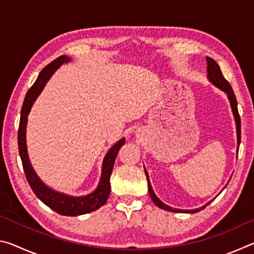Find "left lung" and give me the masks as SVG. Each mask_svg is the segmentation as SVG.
<instances>
[{
	"instance_id": "8db88e82",
	"label": "left lung",
	"mask_w": 254,
	"mask_h": 254,
	"mask_svg": "<svg viewBox=\"0 0 254 254\" xmlns=\"http://www.w3.org/2000/svg\"><path fill=\"white\" fill-rule=\"evenodd\" d=\"M206 62H207V76L210 83H212L214 86H216L220 89H222L223 92H225L227 94V97H229L230 103H231V107H232V112H233L234 119H235V123H236V133H238V145H240V141H241V119H240V114L238 111V102H236V97L234 95L233 89H232V86L230 85L229 81H227L224 76H223L222 71L220 69V66L217 65L216 62L212 58H206ZM145 176H147V180H148V189H149V195L151 197V199L154 204H156L158 207H160L165 210H169V212H175V213H197L199 212L200 209H203L205 206H207L210 201H208L207 204L200 208H196V209H191V210H183V209H177V208H173L170 206L166 205L165 203L158 198L156 194L153 192V189L151 187V184H150V179H149V175L147 173V170L144 169Z\"/></svg>"
}]
</instances>
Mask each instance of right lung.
I'll return each instance as SVG.
<instances>
[{
	"label": "right lung",
	"mask_w": 254,
	"mask_h": 254,
	"mask_svg": "<svg viewBox=\"0 0 254 254\" xmlns=\"http://www.w3.org/2000/svg\"><path fill=\"white\" fill-rule=\"evenodd\" d=\"M69 60L70 58L66 57V56H60V57L56 58L54 62L48 64V65L42 69L39 76H38L37 80L34 81V84L30 87L27 95H25L22 110H21V119L18 131V144L25 177H27L30 187H31L38 198H39L42 203L48 206V207L54 209L55 212H57L60 215L77 216V215H83L94 212V210L98 209L101 206L106 203L111 191L110 178L112 170H113V166L119 153V150L121 149L124 143H126V139L123 137V139L120 140L119 142L115 143L113 147L109 150V152L106 153L104 161H103L100 184H98L95 191H93L92 194L80 197H72L62 194V192L55 191L48 186H46V185L41 182L40 178L38 177L36 171L32 168L31 163H30L27 151V143H25V127H27L28 114L30 110H31L33 102L36 101L38 95L41 93L42 88L45 87L46 83L49 80L51 75H53L55 70H57L64 63H68Z\"/></svg>",
	"instance_id": "obj_1"
}]
</instances>
